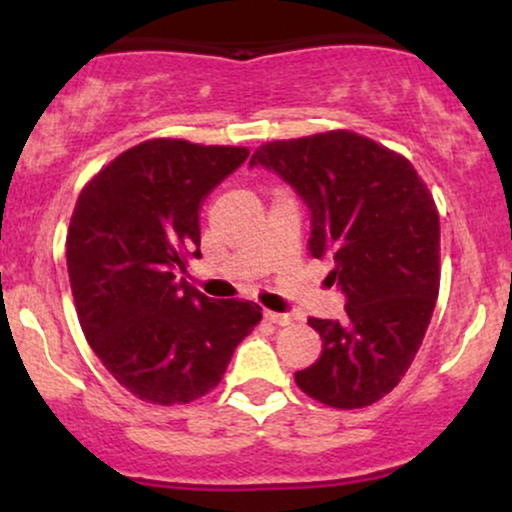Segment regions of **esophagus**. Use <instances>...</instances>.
<instances>
[{
  "label": "esophagus",
  "instance_id": "obj_1",
  "mask_svg": "<svg viewBox=\"0 0 512 512\" xmlns=\"http://www.w3.org/2000/svg\"><path fill=\"white\" fill-rule=\"evenodd\" d=\"M264 320L272 322V325L284 327V325H291L293 317L289 313H272V310H264Z\"/></svg>",
  "mask_w": 512,
  "mask_h": 512
}]
</instances>
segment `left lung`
Returning a JSON list of instances; mask_svg holds the SVG:
<instances>
[{"instance_id": "8db88e82", "label": "left lung", "mask_w": 512, "mask_h": 512, "mask_svg": "<svg viewBox=\"0 0 512 512\" xmlns=\"http://www.w3.org/2000/svg\"><path fill=\"white\" fill-rule=\"evenodd\" d=\"M250 166L303 199L310 255L332 260L327 279L346 296L342 322L308 320L322 354L296 385L327 407L378 402L407 373L436 308L440 221L426 182L404 156L346 129L264 144Z\"/></svg>"}]
</instances>
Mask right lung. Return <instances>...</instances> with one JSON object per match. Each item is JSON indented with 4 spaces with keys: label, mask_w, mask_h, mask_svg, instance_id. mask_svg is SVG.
<instances>
[{
    "label": "right lung",
    "mask_w": 512,
    "mask_h": 512,
    "mask_svg": "<svg viewBox=\"0 0 512 512\" xmlns=\"http://www.w3.org/2000/svg\"><path fill=\"white\" fill-rule=\"evenodd\" d=\"M243 146L149 139L81 190L67 269L81 330L113 378L151 404H187L221 383L262 320L252 301H211L178 279L199 257V211L243 166Z\"/></svg>",
    "instance_id": "right-lung-1"
}]
</instances>
